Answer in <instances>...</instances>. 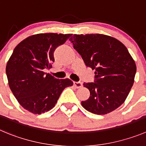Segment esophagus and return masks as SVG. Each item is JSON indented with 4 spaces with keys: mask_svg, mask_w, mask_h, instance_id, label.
Here are the masks:
<instances>
[{
    "mask_svg": "<svg viewBox=\"0 0 146 146\" xmlns=\"http://www.w3.org/2000/svg\"><path fill=\"white\" fill-rule=\"evenodd\" d=\"M73 84H74V86L76 88H81L82 86V83L81 82H74Z\"/></svg>",
    "mask_w": 146,
    "mask_h": 146,
    "instance_id": "34e87169",
    "label": "esophagus"
}]
</instances>
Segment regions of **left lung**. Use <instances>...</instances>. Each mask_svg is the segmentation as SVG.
Returning <instances> with one entry per match:
<instances>
[{
    "label": "left lung",
    "instance_id": "1",
    "mask_svg": "<svg viewBox=\"0 0 146 146\" xmlns=\"http://www.w3.org/2000/svg\"><path fill=\"white\" fill-rule=\"evenodd\" d=\"M69 40L87 67L95 70V81L84 83L90 92L81 102L85 110L107 114L125 102L133 85L136 65L127 47L112 36L101 34L73 35Z\"/></svg>",
    "mask_w": 146,
    "mask_h": 146
}]
</instances>
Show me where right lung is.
Here are the masks:
<instances>
[{"mask_svg": "<svg viewBox=\"0 0 146 146\" xmlns=\"http://www.w3.org/2000/svg\"><path fill=\"white\" fill-rule=\"evenodd\" d=\"M71 34H37L21 41L13 50L6 65L9 85L18 102L25 110L41 114L54 107L62 92L73 82L46 74L54 61V50Z\"/></svg>", "mask_w": 146, "mask_h": 146, "instance_id": "1", "label": "right lung"}]
</instances>
